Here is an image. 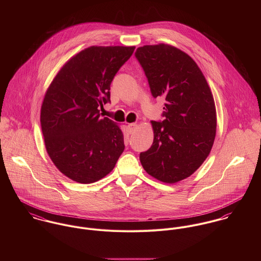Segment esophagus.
Instances as JSON below:
<instances>
[{
	"label": "esophagus",
	"instance_id": "esophagus-1",
	"mask_svg": "<svg viewBox=\"0 0 261 261\" xmlns=\"http://www.w3.org/2000/svg\"><path fill=\"white\" fill-rule=\"evenodd\" d=\"M128 129H129V132L130 133H134L135 130H136V128H137V126H138V124L137 123H135V122H133V123H128Z\"/></svg>",
	"mask_w": 261,
	"mask_h": 261
}]
</instances>
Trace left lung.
Returning <instances> with one entry per match:
<instances>
[{
	"mask_svg": "<svg viewBox=\"0 0 261 261\" xmlns=\"http://www.w3.org/2000/svg\"><path fill=\"white\" fill-rule=\"evenodd\" d=\"M136 57L153 97L166 99L165 119L150 121L153 142L140 160L154 179L174 184L190 177L209 155L216 136V108L211 89L197 63L169 45H145Z\"/></svg>",
	"mask_w": 261,
	"mask_h": 261,
	"instance_id": "left-lung-1",
	"label": "left lung"
}]
</instances>
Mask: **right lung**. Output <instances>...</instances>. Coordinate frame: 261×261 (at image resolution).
I'll list each match as a JSON object with an SVG mask.
<instances>
[{"instance_id": "add662e5", "label": "right lung", "mask_w": 261, "mask_h": 261, "mask_svg": "<svg viewBox=\"0 0 261 261\" xmlns=\"http://www.w3.org/2000/svg\"><path fill=\"white\" fill-rule=\"evenodd\" d=\"M135 46H90L71 57L49 85L41 107L46 150L56 168L81 184L113 170L123 134L99 110L111 101V83Z\"/></svg>"}]
</instances>
